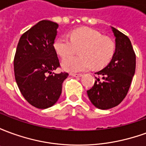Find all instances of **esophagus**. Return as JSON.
Returning a JSON list of instances; mask_svg holds the SVG:
<instances>
[{
    "label": "esophagus",
    "mask_w": 146,
    "mask_h": 146,
    "mask_svg": "<svg viewBox=\"0 0 146 146\" xmlns=\"http://www.w3.org/2000/svg\"><path fill=\"white\" fill-rule=\"evenodd\" d=\"M70 76H74V77H80V76H82V74H80V73H70Z\"/></svg>",
    "instance_id": "esophagus-1"
}]
</instances>
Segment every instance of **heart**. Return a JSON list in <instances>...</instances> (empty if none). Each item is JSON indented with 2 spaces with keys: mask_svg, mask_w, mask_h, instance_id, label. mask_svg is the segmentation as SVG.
<instances>
[{
  "mask_svg": "<svg viewBox=\"0 0 146 146\" xmlns=\"http://www.w3.org/2000/svg\"><path fill=\"white\" fill-rule=\"evenodd\" d=\"M54 48L62 58L72 55L79 49L80 55L65 59L62 66L70 72H82L91 69H101L110 63L116 50L113 39L102 36L92 28H79L66 36L58 37Z\"/></svg>",
  "mask_w": 146,
  "mask_h": 146,
  "instance_id": "obj_1",
  "label": "heart"
}]
</instances>
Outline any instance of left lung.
I'll use <instances>...</instances> for the list:
<instances>
[{"mask_svg":"<svg viewBox=\"0 0 146 146\" xmlns=\"http://www.w3.org/2000/svg\"><path fill=\"white\" fill-rule=\"evenodd\" d=\"M116 37V50L107 66L95 74V84L87 91L95 107L109 110L124 99L135 75L136 56L127 36L112 27Z\"/></svg>","mask_w":146,"mask_h":146,"instance_id":"left-lung-1","label":"left lung"}]
</instances>
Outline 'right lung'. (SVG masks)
I'll list each match as a JSON object with an SVG mask.
<instances>
[{
  "instance_id": "1",
  "label": "right lung",
  "mask_w": 146,
  "mask_h": 146,
  "mask_svg": "<svg viewBox=\"0 0 146 146\" xmlns=\"http://www.w3.org/2000/svg\"><path fill=\"white\" fill-rule=\"evenodd\" d=\"M56 23L40 21L21 36L14 58L15 77L19 91L37 109L51 107L62 93L68 73H54L60 67L54 48Z\"/></svg>"
}]
</instances>
